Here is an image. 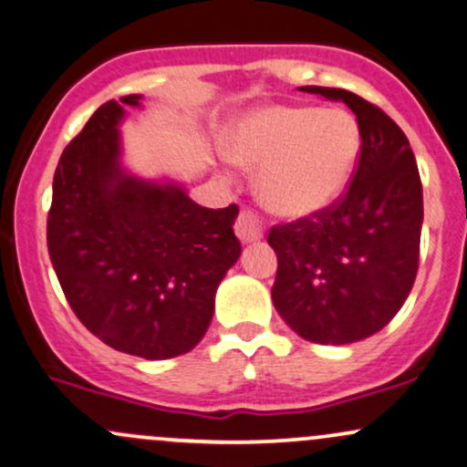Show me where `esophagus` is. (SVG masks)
Returning <instances> with one entry per match:
<instances>
[{
  "instance_id": "obj_1",
  "label": "esophagus",
  "mask_w": 467,
  "mask_h": 467,
  "mask_svg": "<svg viewBox=\"0 0 467 467\" xmlns=\"http://www.w3.org/2000/svg\"><path fill=\"white\" fill-rule=\"evenodd\" d=\"M265 230L267 222L264 217L256 215L254 211H241L237 222H234V233H237V237L244 241V244L264 239Z\"/></svg>"
}]
</instances>
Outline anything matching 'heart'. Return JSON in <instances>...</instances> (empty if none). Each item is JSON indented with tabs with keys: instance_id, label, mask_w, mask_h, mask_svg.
<instances>
[{
	"instance_id": "b5f03b06",
	"label": "heart",
	"mask_w": 467,
	"mask_h": 467,
	"mask_svg": "<svg viewBox=\"0 0 467 467\" xmlns=\"http://www.w3.org/2000/svg\"><path fill=\"white\" fill-rule=\"evenodd\" d=\"M358 153L360 130L340 107H261L241 118L230 136L234 162L261 169V202L287 217L329 206L349 184Z\"/></svg>"
}]
</instances>
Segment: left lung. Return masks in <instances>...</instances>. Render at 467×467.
<instances>
[{
  "mask_svg": "<svg viewBox=\"0 0 467 467\" xmlns=\"http://www.w3.org/2000/svg\"><path fill=\"white\" fill-rule=\"evenodd\" d=\"M301 89L349 107L360 153L336 202L272 226V301L305 340L349 345L378 334L409 298L420 267L421 180L409 138L378 105L347 89Z\"/></svg>",
  "mask_w": 467,
  "mask_h": 467,
  "instance_id": "left-lung-1",
  "label": "left lung"
}]
</instances>
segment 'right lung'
<instances>
[{"mask_svg":"<svg viewBox=\"0 0 467 467\" xmlns=\"http://www.w3.org/2000/svg\"><path fill=\"white\" fill-rule=\"evenodd\" d=\"M140 96L107 100L63 149L47 252L69 307L111 349L169 360L191 351L241 254L237 203L203 208L180 186L120 169L118 122Z\"/></svg>","mask_w":467,"mask_h":467,"instance_id":"1","label":"right lung"}]
</instances>
